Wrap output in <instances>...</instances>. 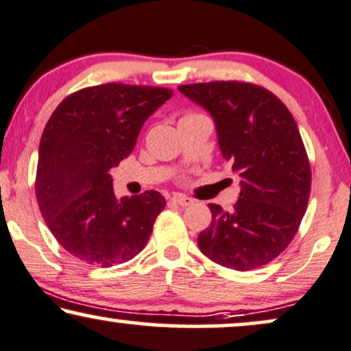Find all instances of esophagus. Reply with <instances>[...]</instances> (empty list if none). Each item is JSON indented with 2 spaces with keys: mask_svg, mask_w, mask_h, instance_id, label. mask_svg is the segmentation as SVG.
Listing matches in <instances>:
<instances>
[{
  "mask_svg": "<svg viewBox=\"0 0 351 351\" xmlns=\"http://www.w3.org/2000/svg\"><path fill=\"white\" fill-rule=\"evenodd\" d=\"M171 200L175 204H178V205H181V207H189V205H193L194 204V200L191 199V197H186V195H183V194H175L171 197Z\"/></svg>",
  "mask_w": 351,
  "mask_h": 351,
  "instance_id": "34e87169",
  "label": "esophagus"
}]
</instances>
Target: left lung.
<instances>
[{
	"mask_svg": "<svg viewBox=\"0 0 351 351\" xmlns=\"http://www.w3.org/2000/svg\"><path fill=\"white\" fill-rule=\"evenodd\" d=\"M212 115L224 160L241 178L231 212L208 204L212 223L197 237L215 263L249 271L274 260L306 212L311 170L297 123L265 88L239 82L178 86Z\"/></svg>",
	"mask_w": 351,
	"mask_h": 351,
	"instance_id": "1",
	"label": "left lung"
}]
</instances>
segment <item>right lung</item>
Segmentation results:
<instances>
[{
  "label": "right lung",
  "mask_w": 351,
  "mask_h": 351,
  "mask_svg": "<svg viewBox=\"0 0 351 351\" xmlns=\"http://www.w3.org/2000/svg\"><path fill=\"white\" fill-rule=\"evenodd\" d=\"M171 96L167 88L106 83L67 96L51 115L38 149L36 200L75 258L109 268L146 247L165 199L157 191L117 199L109 171Z\"/></svg>",
  "instance_id": "add662e5"
}]
</instances>
